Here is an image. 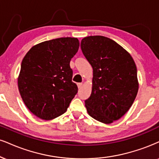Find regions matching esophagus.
I'll list each match as a JSON object with an SVG mask.
<instances>
[{"label": "esophagus", "instance_id": "34e87169", "mask_svg": "<svg viewBox=\"0 0 159 159\" xmlns=\"http://www.w3.org/2000/svg\"><path fill=\"white\" fill-rule=\"evenodd\" d=\"M77 86H78V89H81L82 86H83V83H77Z\"/></svg>", "mask_w": 159, "mask_h": 159}]
</instances>
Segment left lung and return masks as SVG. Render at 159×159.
Masks as SVG:
<instances>
[{"label":"left lung","mask_w":159,"mask_h":159,"mask_svg":"<svg viewBox=\"0 0 159 159\" xmlns=\"http://www.w3.org/2000/svg\"><path fill=\"white\" fill-rule=\"evenodd\" d=\"M81 49L93 68L91 94L85 101L88 113L111 124L123 116L136 99V64L125 48L106 37H86L81 41Z\"/></svg>","instance_id":"1"}]
</instances>
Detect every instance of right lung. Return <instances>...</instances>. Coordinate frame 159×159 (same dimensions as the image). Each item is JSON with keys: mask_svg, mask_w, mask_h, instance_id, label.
I'll use <instances>...</instances> for the list:
<instances>
[{"mask_svg": "<svg viewBox=\"0 0 159 159\" xmlns=\"http://www.w3.org/2000/svg\"><path fill=\"white\" fill-rule=\"evenodd\" d=\"M79 46L77 38H57L35 45L23 59L19 91L38 118L52 120L63 114L77 93L70 61Z\"/></svg>", "mask_w": 159, "mask_h": 159, "instance_id": "obj_1", "label": "right lung"}]
</instances>
